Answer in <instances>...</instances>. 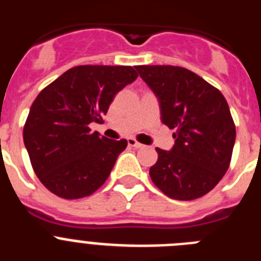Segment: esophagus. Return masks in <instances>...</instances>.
<instances>
[{
  "label": "esophagus",
  "instance_id": "obj_1",
  "mask_svg": "<svg viewBox=\"0 0 261 261\" xmlns=\"http://www.w3.org/2000/svg\"><path fill=\"white\" fill-rule=\"evenodd\" d=\"M126 141H128V145H129V146L136 147V149H140V147H142V146H144V145H142V144H140V142H138L137 140H136V138L129 137L128 140H126Z\"/></svg>",
  "mask_w": 261,
  "mask_h": 261
}]
</instances>
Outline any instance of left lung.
<instances>
[{"label":"left lung","instance_id":"left-lung-1","mask_svg":"<svg viewBox=\"0 0 261 261\" xmlns=\"http://www.w3.org/2000/svg\"><path fill=\"white\" fill-rule=\"evenodd\" d=\"M161 108V120L174 129L170 151L156 147L151 180L174 200L199 199L218 184L231 161L235 125L225 96L193 71L172 65H138Z\"/></svg>","mask_w":261,"mask_h":261}]
</instances>
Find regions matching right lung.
<instances>
[{
    "label": "right lung",
    "mask_w": 261,
    "mask_h": 261,
    "mask_svg": "<svg viewBox=\"0 0 261 261\" xmlns=\"http://www.w3.org/2000/svg\"><path fill=\"white\" fill-rule=\"evenodd\" d=\"M138 77L132 66L81 65L40 91L30 108L23 141L43 186L59 197L82 199L110 176L126 140L91 132L115 95Z\"/></svg>",
    "instance_id": "obj_1"
}]
</instances>
